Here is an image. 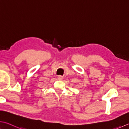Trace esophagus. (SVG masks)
Here are the masks:
<instances>
[{"label":"esophagus","mask_w":129,"mask_h":129,"mask_svg":"<svg viewBox=\"0 0 129 129\" xmlns=\"http://www.w3.org/2000/svg\"><path fill=\"white\" fill-rule=\"evenodd\" d=\"M57 79L60 80H61L63 79V77L61 76V75H59V76L57 77Z\"/></svg>","instance_id":"obj_1"}]
</instances>
